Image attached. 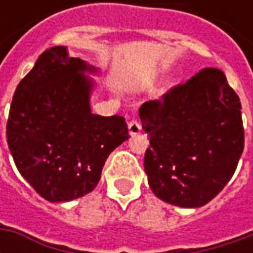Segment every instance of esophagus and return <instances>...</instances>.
<instances>
[{
  "label": "esophagus",
  "instance_id": "obj_1",
  "mask_svg": "<svg viewBox=\"0 0 253 253\" xmlns=\"http://www.w3.org/2000/svg\"><path fill=\"white\" fill-rule=\"evenodd\" d=\"M128 129H129V135L131 136H136L138 133H141L142 131V125L141 122L138 121V120H132L128 124Z\"/></svg>",
  "mask_w": 253,
  "mask_h": 253
}]
</instances>
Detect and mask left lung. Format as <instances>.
I'll return each instance as SVG.
<instances>
[{
  "mask_svg": "<svg viewBox=\"0 0 253 253\" xmlns=\"http://www.w3.org/2000/svg\"><path fill=\"white\" fill-rule=\"evenodd\" d=\"M151 146L149 187L183 209L206 206L225 187L244 151L241 102L219 69H203L139 108Z\"/></svg>",
  "mask_w": 253,
  "mask_h": 253,
  "instance_id": "1",
  "label": "left lung"
}]
</instances>
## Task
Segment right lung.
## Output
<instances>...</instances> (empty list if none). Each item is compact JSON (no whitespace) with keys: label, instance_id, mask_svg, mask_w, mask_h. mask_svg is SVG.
Listing matches in <instances>:
<instances>
[{"label":"right lung","instance_id":"add662e5","mask_svg":"<svg viewBox=\"0 0 253 253\" xmlns=\"http://www.w3.org/2000/svg\"><path fill=\"white\" fill-rule=\"evenodd\" d=\"M98 69L66 46L41 54L15 90L6 142L16 169L44 200L64 203L95 189L107 158L125 142L124 117L91 112Z\"/></svg>","mask_w":253,"mask_h":253}]
</instances>
